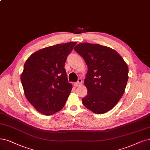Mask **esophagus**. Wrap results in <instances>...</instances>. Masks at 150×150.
<instances>
[{"label": "esophagus", "mask_w": 150, "mask_h": 150, "mask_svg": "<svg viewBox=\"0 0 150 150\" xmlns=\"http://www.w3.org/2000/svg\"><path fill=\"white\" fill-rule=\"evenodd\" d=\"M82 84V80L81 79H79L77 82L74 83V86L75 87H79Z\"/></svg>", "instance_id": "esophagus-1"}]
</instances>
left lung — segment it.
<instances>
[{
	"instance_id": "8db88e82",
	"label": "left lung",
	"mask_w": 150,
	"mask_h": 150,
	"mask_svg": "<svg viewBox=\"0 0 150 150\" xmlns=\"http://www.w3.org/2000/svg\"><path fill=\"white\" fill-rule=\"evenodd\" d=\"M74 50L88 67L84 79L87 95L82 99L83 105L95 114L111 110L124 93L127 64L116 50L98 44H79Z\"/></svg>"
}]
</instances>
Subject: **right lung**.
<instances>
[{
	"label": "right lung",
	"mask_w": 150,
	"mask_h": 150,
	"mask_svg": "<svg viewBox=\"0 0 150 150\" xmlns=\"http://www.w3.org/2000/svg\"><path fill=\"white\" fill-rule=\"evenodd\" d=\"M76 42L57 44L40 49L24 65L21 81L25 97L35 109L52 115L64 106L73 86L68 82L64 63Z\"/></svg>",
	"instance_id": "obj_1"
}]
</instances>
